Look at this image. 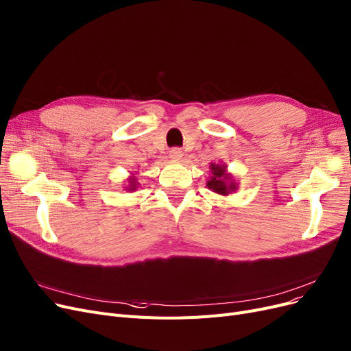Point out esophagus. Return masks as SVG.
Instances as JSON below:
<instances>
[{
	"mask_svg": "<svg viewBox=\"0 0 351 351\" xmlns=\"http://www.w3.org/2000/svg\"><path fill=\"white\" fill-rule=\"evenodd\" d=\"M182 156H184V152L180 150L179 147H173V149L171 150V153H169V158L173 159V160H179V159H182Z\"/></svg>",
	"mask_w": 351,
	"mask_h": 351,
	"instance_id": "obj_1",
	"label": "esophagus"
}]
</instances>
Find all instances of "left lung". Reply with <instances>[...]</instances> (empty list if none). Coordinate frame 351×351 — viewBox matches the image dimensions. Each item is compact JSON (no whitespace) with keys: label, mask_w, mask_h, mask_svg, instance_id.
Returning a JSON list of instances; mask_svg holds the SVG:
<instances>
[{"label":"left lung","mask_w":351,"mask_h":351,"mask_svg":"<svg viewBox=\"0 0 351 351\" xmlns=\"http://www.w3.org/2000/svg\"><path fill=\"white\" fill-rule=\"evenodd\" d=\"M213 166V172H214V176L211 178V180H208V188L213 189L214 192L217 193H221V195H226L227 193V189H228V185L226 182V179L223 178L224 175V171L223 167H219L218 165H211Z\"/></svg>","instance_id":"obj_1"}]
</instances>
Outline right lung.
I'll use <instances>...</instances> for the list:
<instances>
[{"label":"right lung","instance_id":"right-lung-1","mask_svg":"<svg viewBox=\"0 0 351 351\" xmlns=\"http://www.w3.org/2000/svg\"><path fill=\"white\" fill-rule=\"evenodd\" d=\"M136 182H132V186H133V189H136V185H134Z\"/></svg>","mask_w":351,"mask_h":351}]
</instances>
